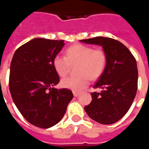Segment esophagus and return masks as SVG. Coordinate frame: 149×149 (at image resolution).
Segmentation results:
<instances>
[{
  "label": "esophagus",
  "instance_id": "1",
  "mask_svg": "<svg viewBox=\"0 0 149 149\" xmlns=\"http://www.w3.org/2000/svg\"><path fill=\"white\" fill-rule=\"evenodd\" d=\"M73 95L74 97H77L80 95V93H78V92H73Z\"/></svg>",
  "mask_w": 149,
  "mask_h": 149
}]
</instances>
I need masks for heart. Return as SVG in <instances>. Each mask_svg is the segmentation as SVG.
Segmentation results:
<instances>
[{"label":"heart","instance_id":"b5f03b06","mask_svg":"<svg viewBox=\"0 0 149 149\" xmlns=\"http://www.w3.org/2000/svg\"><path fill=\"white\" fill-rule=\"evenodd\" d=\"M107 63L106 54L102 49H93L89 46L77 44L70 46L65 51V56L56 55L54 59V67L61 77L68 74L71 65H77L75 77L62 79L63 88L74 92L82 90L89 84L91 79L98 78L104 70Z\"/></svg>","mask_w":149,"mask_h":149}]
</instances>
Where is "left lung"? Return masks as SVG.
Returning a JSON list of instances; mask_svg holds the SVG:
<instances>
[{"label":"left lung","mask_w":149,"mask_h":149,"mask_svg":"<svg viewBox=\"0 0 149 149\" xmlns=\"http://www.w3.org/2000/svg\"><path fill=\"white\" fill-rule=\"evenodd\" d=\"M80 42L101 46L107 56L104 70L93 86L101 91L91 93L93 100L84 110L98 123H115L127 113L136 96L138 81L136 60L125 45L111 38L98 36Z\"/></svg>","instance_id":"8db88e82"}]
</instances>
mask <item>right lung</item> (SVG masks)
I'll return each instance as SVG.
<instances>
[{
    "label": "right lung",
    "instance_id": "obj_1",
    "mask_svg": "<svg viewBox=\"0 0 149 149\" xmlns=\"http://www.w3.org/2000/svg\"><path fill=\"white\" fill-rule=\"evenodd\" d=\"M64 45V40L36 38L19 47L12 59V98L24 118L36 127L49 128L58 123L73 98L69 89L54 87L60 82L54 59Z\"/></svg>",
    "mask_w": 149,
    "mask_h": 149
}]
</instances>
